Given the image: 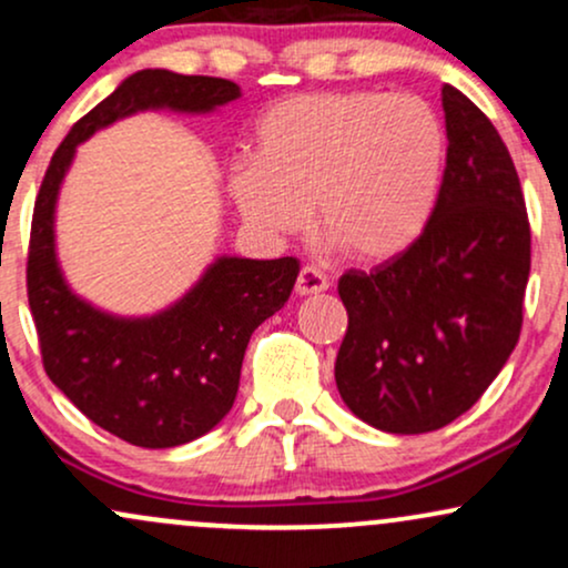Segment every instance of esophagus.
Here are the masks:
<instances>
[{
    "label": "esophagus",
    "instance_id": "esophagus-1",
    "mask_svg": "<svg viewBox=\"0 0 568 568\" xmlns=\"http://www.w3.org/2000/svg\"><path fill=\"white\" fill-rule=\"evenodd\" d=\"M325 288H328V277L317 266H302V272L296 277L298 296H315V293H323Z\"/></svg>",
    "mask_w": 568,
    "mask_h": 568
}]
</instances>
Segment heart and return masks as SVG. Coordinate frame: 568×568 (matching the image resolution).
<instances>
[{"mask_svg":"<svg viewBox=\"0 0 568 568\" xmlns=\"http://www.w3.org/2000/svg\"><path fill=\"white\" fill-rule=\"evenodd\" d=\"M446 168L429 103L382 90L277 101L256 125V158L232 165L230 192L251 226L293 234L312 216L357 262H384L425 230Z\"/></svg>","mask_w":568,"mask_h":568,"instance_id":"obj_1","label":"heart"}]
</instances>
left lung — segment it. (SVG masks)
Returning <instances> with one entry per match:
<instances>
[{
	"label": "left lung",
	"instance_id": "1",
	"mask_svg": "<svg viewBox=\"0 0 568 568\" xmlns=\"http://www.w3.org/2000/svg\"><path fill=\"white\" fill-rule=\"evenodd\" d=\"M446 171L425 232L374 272L349 270L336 387L395 435L446 427L478 403L520 336L531 270L524 192L497 128L443 84Z\"/></svg>",
	"mask_w": 568,
	"mask_h": 568
}]
</instances>
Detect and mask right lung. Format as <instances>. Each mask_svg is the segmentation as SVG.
Instances as JSON below:
<instances>
[{
    "instance_id": "add662e5",
    "label": "right lung",
    "mask_w": 568,
    "mask_h": 568,
    "mask_svg": "<svg viewBox=\"0 0 568 568\" xmlns=\"http://www.w3.org/2000/svg\"><path fill=\"white\" fill-rule=\"evenodd\" d=\"M240 98L221 77L143 69L69 130L39 186L29 243V306L48 376L77 408L141 448L189 443L230 414L253 331L288 302L293 256H219L179 302L149 317H120L69 288L55 253V205L77 146L95 130L149 109L207 114Z\"/></svg>"
}]
</instances>
